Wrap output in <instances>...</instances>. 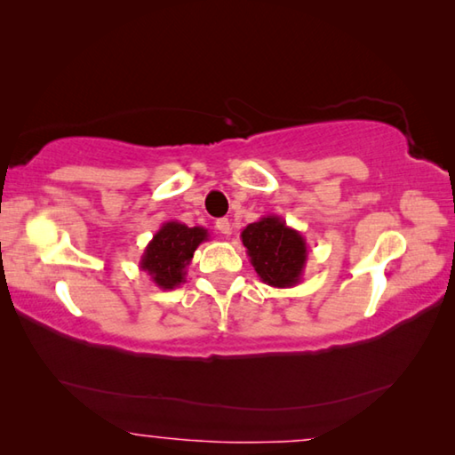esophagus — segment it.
<instances>
[{
    "instance_id": "obj_1",
    "label": "esophagus",
    "mask_w": 455,
    "mask_h": 455,
    "mask_svg": "<svg viewBox=\"0 0 455 455\" xmlns=\"http://www.w3.org/2000/svg\"><path fill=\"white\" fill-rule=\"evenodd\" d=\"M217 230H219L220 235L228 236L230 235V220L228 219H219L217 220Z\"/></svg>"
}]
</instances>
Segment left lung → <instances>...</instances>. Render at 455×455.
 Segmentation results:
<instances>
[{
  "mask_svg": "<svg viewBox=\"0 0 455 455\" xmlns=\"http://www.w3.org/2000/svg\"><path fill=\"white\" fill-rule=\"evenodd\" d=\"M241 241L251 265L268 287L287 289L301 283L309 251L303 235L281 217L267 214L251 222L243 228Z\"/></svg>",
  "mask_w": 455,
  "mask_h": 455,
  "instance_id": "left-lung-1",
  "label": "left lung"
}]
</instances>
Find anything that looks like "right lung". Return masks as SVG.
<instances>
[{"instance_id": "obj_1", "label": "right lung", "mask_w": 455, "mask_h": 455, "mask_svg": "<svg viewBox=\"0 0 455 455\" xmlns=\"http://www.w3.org/2000/svg\"><path fill=\"white\" fill-rule=\"evenodd\" d=\"M209 230L187 227L179 220H168L156 230L140 257V268L150 275L152 283L164 291H172L187 281L190 265L200 243L209 241Z\"/></svg>"}]
</instances>
